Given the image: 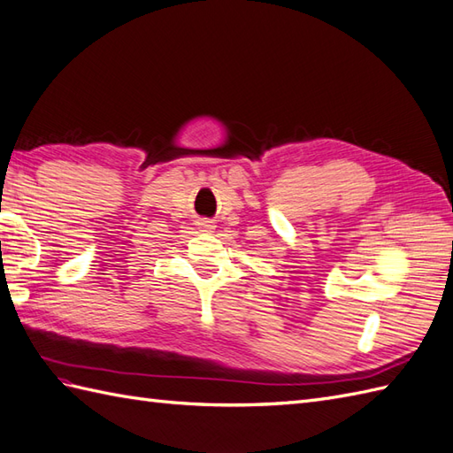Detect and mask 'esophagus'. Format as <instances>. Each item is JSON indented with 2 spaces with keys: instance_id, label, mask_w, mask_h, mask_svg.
<instances>
[{
  "instance_id": "esophagus-1",
  "label": "esophagus",
  "mask_w": 453,
  "mask_h": 453,
  "mask_svg": "<svg viewBox=\"0 0 453 453\" xmlns=\"http://www.w3.org/2000/svg\"><path fill=\"white\" fill-rule=\"evenodd\" d=\"M197 228H202L203 233H213L215 225L211 223V220H200V223H197Z\"/></svg>"
}]
</instances>
